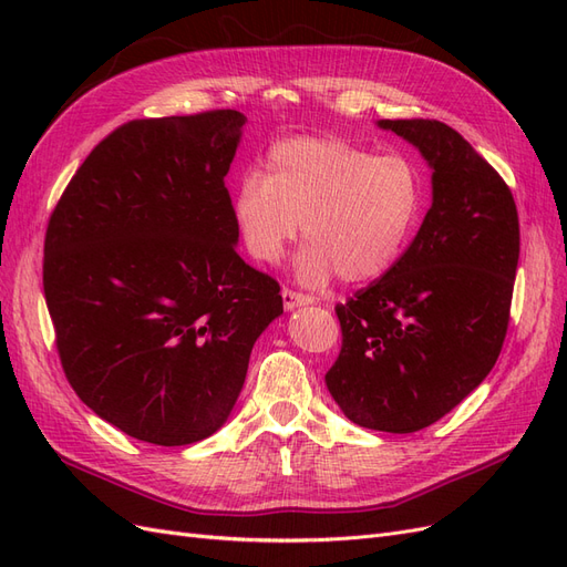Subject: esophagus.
Returning <instances> with one entry per match:
<instances>
[{"label":"esophagus","instance_id":"esophagus-1","mask_svg":"<svg viewBox=\"0 0 567 567\" xmlns=\"http://www.w3.org/2000/svg\"><path fill=\"white\" fill-rule=\"evenodd\" d=\"M281 298H284V307H286V310H296V307L312 305V302H315L312 296L298 293V290H290V288H284V290H281Z\"/></svg>","mask_w":567,"mask_h":567}]
</instances>
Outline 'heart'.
Wrapping results in <instances>:
<instances>
[{"mask_svg":"<svg viewBox=\"0 0 567 567\" xmlns=\"http://www.w3.org/2000/svg\"><path fill=\"white\" fill-rule=\"evenodd\" d=\"M416 163L400 153L373 156L329 134L274 144L265 175L248 169L236 186L234 221L252 260L277 265L300 234L310 238L296 277L323 286L336 274L373 281L400 262L423 213Z\"/></svg>","mask_w":567,"mask_h":567,"instance_id":"1","label":"heart"}]
</instances>
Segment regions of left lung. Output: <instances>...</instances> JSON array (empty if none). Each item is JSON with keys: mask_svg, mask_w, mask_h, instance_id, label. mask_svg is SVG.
I'll return each instance as SVG.
<instances>
[{"mask_svg": "<svg viewBox=\"0 0 567 567\" xmlns=\"http://www.w3.org/2000/svg\"><path fill=\"white\" fill-rule=\"evenodd\" d=\"M433 169V205L400 262L336 305L342 348L326 388L352 423L416 433L499 359L520 255L516 200L499 173L440 120H379Z\"/></svg>", "mask_w": 567, "mask_h": 567, "instance_id": "1", "label": "left lung"}]
</instances>
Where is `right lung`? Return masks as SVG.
<instances>
[{"label": "right lung", "instance_id": "obj_1", "mask_svg": "<svg viewBox=\"0 0 567 567\" xmlns=\"http://www.w3.org/2000/svg\"><path fill=\"white\" fill-rule=\"evenodd\" d=\"M246 115L132 120L49 217L42 284L68 383L125 435L179 447L231 414L279 284L236 252L225 186Z\"/></svg>", "mask_w": 567, "mask_h": 567}]
</instances>
